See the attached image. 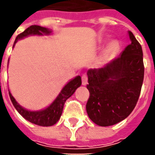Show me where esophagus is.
<instances>
[{
    "label": "esophagus",
    "mask_w": 155,
    "mask_h": 155,
    "mask_svg": "<svg viewBox=\"0 0 155 155\" xmlns=\"http://www.w3.org/2000/svg\"><path fill=\"white\" fill-rule=\"evenodd\" d=\"M81 80H82V84L83 85H85V84H87L88 83V77L86 74H82V76H81Z\"/></svg>",
    "instance_id": "esophagus-1"
}]
</instances>
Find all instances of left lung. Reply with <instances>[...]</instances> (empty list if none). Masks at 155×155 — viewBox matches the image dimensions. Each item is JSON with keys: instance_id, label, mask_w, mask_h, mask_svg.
Listing matches in <instances>:
<instances>
[{"instance_id": "1", "label": "left lung", "mask_w": 155, "mask_h": 155, "mask_svg": "<svg viewBox=\"0 0 155 155\" xmlns=\"http://www.w3.org/2000/svg\"><path fill=\"white\" fill-rule=\"evenodd\" d=\"M131 43L103 68L87 72L90 97L87 114L94 124L110 126L129 116L135 107L144 74L143 51L129 31Z\"/></svg>"}]
</instances>
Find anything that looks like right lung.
I'll use <instances>...</instances> for the list:
<instances>
[{"label":"right lung","instance_id":"right-lung-1","mask_svg":"<svg viewBox=\"0 0 155 155\" xmlns=\"http://www.w3.org/2000/svg\"><path fill=\"white\" fill-rule=\"evenodd\" d=\"M50 32L51 31L48 29L41 27L40 25H31L30 27H28L22 33L19 34L16 36L14 44H15L18 40L25 37L29 35H41L42 33L49 34ZM81 85V76H77L73 79L63 88V90L61 91L57 98L54 100V102L49 107L41 111L26 110L24 108H22L20 104H17V102L15 101L14 97L12 96L10 92H9V95H10L11 101H12L14 107L25 120L30 121L31 123L35 124L40 126H51L54 124H56L58 120H60L62 111H63L64 102L74 94L75 90L78 87H80Z\"/></svg>","mask_w":155,"mask_h":155}]
</instances>
